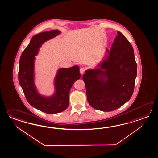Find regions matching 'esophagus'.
Here are the masks:
<instances>
[{
    "mask_svg": "<svg viewBox=\"0 0 158 158\" xmlns=\"http://www.w3.org/2000/svg\"><path fill=\"white\" fill-rule=\"evenodd\" d=\"M84 71H85V69L83 68V67H81V69H80V73H81V74H83L84 73Z\"/></svg>",
    "mask_w": 158,
    "mask_h": 158,
    "instance_id": "esophagus-1",
    "label": "esophagus"
}]
</instances>
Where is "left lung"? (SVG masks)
<instances>
[{
	"label": "left lung",
	"instance_id": "1",
	"mask_svg": "<svg viewBox=\"0 0 158 158\" xmlns=\"http://www.w3.org/2000/svg\"><path fill=\"white\" fill-rule=\"evenodd\" d=\"M117 34L112 48L106 50V58L83 75L88 103L103 112L118 109L130 100L137 77L133 48L121 32Z\"/></svg>",
	"mask_w": 158,
	"mask_h": 158
}]
</instances>
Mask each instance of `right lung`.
<instances>
[{"label": "right lung", "instance_id": "right-lung-1", "mask_svg": "<svg viewBox=\"0 0 158 158\" xmlns=\"http://www.w3.org/2000/svg\"><path fill=\"white\" fill-rule=\"evenodd\" d=\"M60 33L58 30H52L34 35L22 53L19 62V81L27 101L33 107L48 114H56L67 109L71 88L81 78L78 66L60 68L54 77L53 95L46 96L38 91L35 81V56L44 42Z\"/></svg>", "mask_w": 158, "mask_h": 158}]
</instances>
